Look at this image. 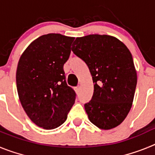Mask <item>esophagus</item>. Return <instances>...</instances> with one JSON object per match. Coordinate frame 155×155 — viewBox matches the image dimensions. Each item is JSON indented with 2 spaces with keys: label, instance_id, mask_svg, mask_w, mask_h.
Here are the masks:
<instances>
[{
  "label": "esophagus",
  "instance_id": "1",
  "mask_svg": "<svg viewBox=\"0 0 155 155\" xmlns=\"http://www.w3.org/2000/svg\"><path fill=\"white\" fill-rule=\"evenodd\" d=\"M75 91H76V92H78L79 91H80V86H77V87H75Z\"/></svg>",
  "mask_w": 155,
  "mask_h": 155
}]
</instances>
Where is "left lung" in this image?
Segmentation results:
<instances>
[{"instance_id":"8db88e82","label":"left lung","mask_w":155,"mask_h":155,"mask_svg":"<svg viewBox=\"0 0 155 155\" xmlns=\"http://www.w3.org/2000/svg\"><path fill=\"white\" fill-rule=\"evenodd\" d=\"M71 50L89 68L94 93L84 104L88 119L102 130H110L125 120L132 107L137 71L128 48L116 37H78Z\"/></svg>"}]
</instances>
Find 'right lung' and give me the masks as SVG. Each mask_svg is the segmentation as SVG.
<instances>
[{
	"mask_svg": "<svg viewBox=\"0 0 155 155\" xmlns=\"http://www.w3.org/2000/svg\"><path fill=\"white\" fill-rule=\"evenodd\" d=\"M74 39L57 33L41 35L23 52L18 64L19 100L30 120L46 130L62 125L74 104L76 93L67 84L64 71Z\"/></svg>",
	"mask_w": 155,
	"mask_h": 155,
	"instance_id": "1",
	"label": "right lung"
}]
</instances>
